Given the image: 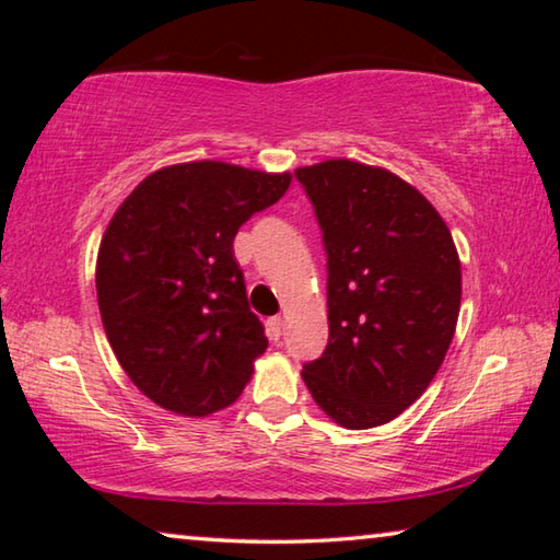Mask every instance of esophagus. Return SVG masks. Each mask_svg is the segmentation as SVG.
Returning <instances> with one entry per match:
<instances>
[{
	"label": "esophagus",
	"mask_w": 560,
	"mask_h": 560,
	"mask_svg": "<svg viewBox=\"0 0 560 560\" xmlns=\"http://www.w3.org/2000/svg\"><path fill=\"white\" fill-rule=\"evenodd\" d=\"M269 326H271V338L279 340L281 338V330H283V318L281 316H273Z\"/></svg>",
	"instance_id": "34e87169"
}]
</instances>
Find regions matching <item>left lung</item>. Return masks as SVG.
<instances>
[{"instance_id": "1", "label": "left lung", "mask_w": 560, "mask_h": 560, "mask_svg": "<svg viewBox=\"0 0 560 560\" xmlns=\"http://www.w3.org/2000/svg\"><path fill=\"white\" fill-rule=\"evenodd\" d=\"M328 254V346L303 383L346 430L395 420L438 375L457 328L462 264L428 197L385 167H299Z\"/></svg>"}]
</instances>
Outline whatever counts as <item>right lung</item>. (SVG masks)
I'll return each mask as SVG.
<instances>
[{
	"instance_id": "obj_1",
	"label": "right lung",
	"mask_w": 560,
	"mask_h": 560,
	"mask_svg": "<svg viewBox=\"0 0 560 560\" xmlns=\"http://www.w3.org/2000/svg\"><path fill=\"white\" fill-rule=\"evenodd\" d=\"M291 173L220 160L150 173L108 222L96 261L101 320L140 393L185 417L230 407L267 350L234 236L279 202Z\"/></svg>"
}]
</instances>
